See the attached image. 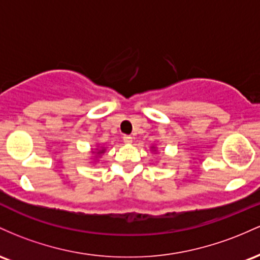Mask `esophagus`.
Returning a JSON list of instances; mask_svg holds the SVG:
<instances>
[{"label":"esophagus","mask_w":260,"mask_h":260,"mask_svg":"<svg viewBox=\"0 0 260 260\" xmlns=\"http://www.w3.org/2000/svg\"><path fill=\"white\" fill-rule=\"evenodd\" d=\"M122 140H124L125 144H131L133 142V138L130 135H124L122 136Z\"/></svg>","instance_id":"esophagus-1"}]
</instances>
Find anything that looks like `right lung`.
Instances as JSON below:
<instances>
[{
    "instance_id": "add662e5",
    "label": "right lung",
    "mask_w": 260,
    "mask_h": 260,
    "mask_svg": "<svg viewBox=\"0 0 260 260\" xmlns=\"http://www.w3.org/2000/svg\"><path fill=\"white\" fill-rule=\"evenodd\" d=\"M101 153H104V150H99L97 152V154H101Z\"/></svg>"
}]
</instances>
